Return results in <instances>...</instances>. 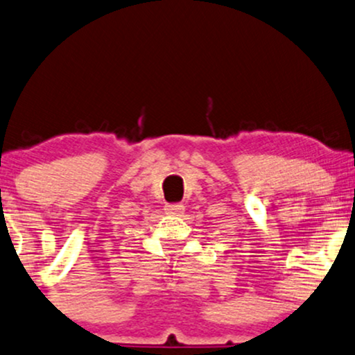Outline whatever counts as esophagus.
<instances>
[{"label": "esophagus", "instance_id": "34e87169", "mask_svg": "<svg viewBox=\"0 0 355 355\" xmlns=\"http://www.w3.org/2000/svg\"><path fill=\"white\" fill-rule=\"evenodd\" d=\"M166 212L171 214V216H179V214L184 212V205H182V204H169V205H166Z\"/></svg>", "mask_w": 355, "mask_h": 355}]
</instances>
